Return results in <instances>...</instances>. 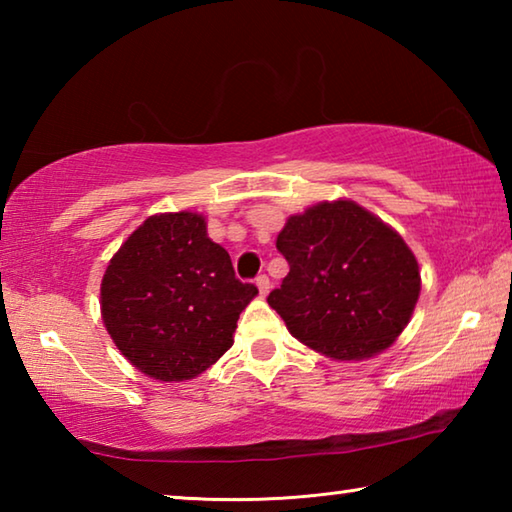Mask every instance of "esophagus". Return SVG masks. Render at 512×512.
Masks as SVG:
<instances>
[{
	"mask_svg": "<svg viewBox=\"0 0 512 512\" xmlns=\"http://www.w3.org/2000/svg\"><path fill=\"white\" fill-rule=\"evenodd\" d=\"M255 284H257V289H259V293H262V296H266V293L271 291V280H268V275H259Z\"/></svg>",
	"mask_w": 512,
	"mask_h": 512,
	"instance_id": "obj_1",
	"label": "esophagus"
}]
</instances>
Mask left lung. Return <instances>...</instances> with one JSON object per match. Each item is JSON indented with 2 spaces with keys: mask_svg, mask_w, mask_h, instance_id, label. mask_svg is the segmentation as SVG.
<instances>
[{
  "mask_svg": "<svg viewBox=\"0 0 512 512\" xmlns=\"http://www.w3.org/2000/svg\"><path fill=\"white\" fill-rule=\"evenodd\" d=\"M275 246L289 262L268 305L311 350L359 361L386 350L420 296L418 259L354 201H325L287 219Z\"/></svg>",
  "mask_w": 512,
  "mask_h": 512,
  "instance_id": "1",
  "label": "left lung"
}]
</instances>
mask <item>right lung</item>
Masks as SVG:
<instances>
[{
	"label": "right lung",
	"mask_w": 512,
	"mask_h": 512,
	"mask_svg": "<svg viewBox=\"0 0 512 512\" xmlns=\"http://www.w3.org/2000/svg\"><path fill=\"white\" fill-rule=\"evenodd\" d=\"M257 287L235 277L203 214L149 216L112 255L101 316L133 366L160 381L194 379L232 348Z\"/></svg>",
	"instance_id": "1"
}]
</instances>
